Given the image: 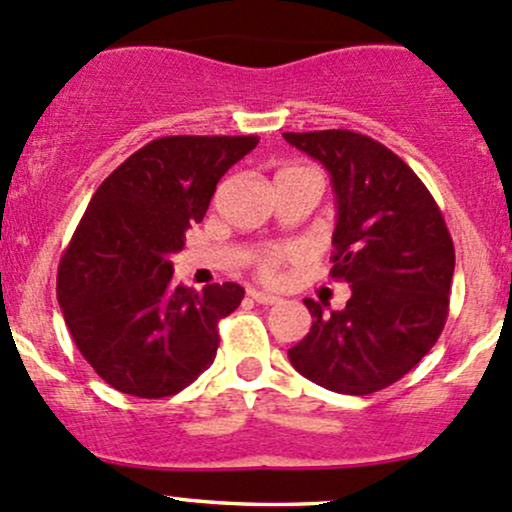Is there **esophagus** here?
<instances>
[{"mask_svg":"<svg viewBox=\"0 0 512 512\" xmlns=\"http://www.w3.org/2000/svg\"><path fill=\"white\" fill-rule=\"evenodd\" d=\"M250 297L257 301V304H265V306H274V304H279V297H274V294H267V292H257V289H252L250 292Z\"/></svg>","mask_w":512,"mask_h":512,"instance_id":"1","label":"esophagus"}]
</instances>
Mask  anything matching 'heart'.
I'll use <instances>...</instances> for the list:
<instances>
[{
    "label": "heart",
    "mask_w": 512,
    "mask_h": 512,
    "mask_svg": "<svg viewBox=\"0 0 512 512\" xmlns=\"http://www.w3.org/2000/svg\"><path fill=\"white\" fill-rule=\"evenodd\" d=\"M292 169H282V171H292ZM301 257H304V250L297 245L265 247V250L255 257V272L257 277L265 279V282H277V279L282 277L284 267L292 265V262H299Z\"/></svg>",
    "instance_id": "obj_1"
}]
</instances>
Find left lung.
<instances>
[{
	"label": "left lung",
	"instance_id": "8db88e82",
	"mask_svg": "<svg viewBox=\"0 0 512 512\" xmlns=\"http://www.w3.org/2000/svg\"><path fill=\"white\" fill-rule=\"evenodd\" d=\"M331 174L338 203L331 277L351 284L346 309L314 316L289 360L311 383L370 395L407 375L449 316L454 242L437 201L395 152L351 129L284 132Z\"/></svg>",
	"mask_w": 512,
	"mask_h": 512
}]
</instances>
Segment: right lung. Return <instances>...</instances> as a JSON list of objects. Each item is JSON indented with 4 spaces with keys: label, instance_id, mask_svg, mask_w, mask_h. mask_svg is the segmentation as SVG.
Segmentation results:
<instances>
[{
    "label": "right lung",
    "instance_id": "1",
    "mask_svg": "<svg viewBox=\"0 0 512 512\" xmlns=\"http://www.w3.org/2000/svg\"><path fill=\"white\" fill-rule=\"evenodd\" d=\"M255 134H176L144 144L98 186L58 265V304L90 368L125 395H176L218 353V321L240 306L235 282L176 287L169 257L206 215L225 171Z\"/></svg>",
    "mask_w": 512,
    "mask_h": 512
}]
</instances>
